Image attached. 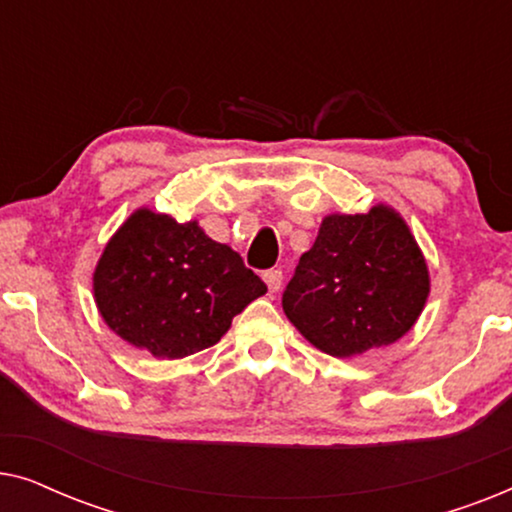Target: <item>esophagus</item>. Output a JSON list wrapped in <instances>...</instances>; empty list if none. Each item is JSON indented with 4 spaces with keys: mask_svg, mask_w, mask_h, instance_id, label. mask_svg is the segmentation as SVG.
Wrapping results in <instances>:
<instances>
[{
    "mask_svg": "<svg viewBox=\"0 0 512 512\" xmlns=\"http://www.w3.org/2000/svg\"><path fill=\"white\" fill-rule=\"evenodd\" d=\"M263 279H265V284H268L270 293H277L279 289H282V282H284L282 270H265Z\"/></svg>",
    "mask_w": 512,
    "mask_h": 512,
    "instance_id": "1",
    "label": "esophagus"
}]
</instances>
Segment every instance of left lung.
Returning <instances> with one entry per match:
<instances>
[{
  "mask_svg": "<svg viewBox=\"0 0 512 512\" xmlns=\"http://www.w3.org/2000/svg\"><path fill=\"white\" fill-rule=\"evenodd\" d=\"M429 296V270L394 209L331 214L282 296L284 314L314 347L356 356L391 345L415 324Z\"/></svg>",
  "mask_w": 512,
  "mask_h": 512,
  "instance_id": "1",
  "label": "left lung"
}]
</instances>
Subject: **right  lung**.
Returning a JSON list of instances; mask_svg holds the SVG:
<instances>
[{"label": "right lung", "mask_w": 512, "mask_h": 512, "mask_svg": "<svg viewBox=\"0 0 512 512\" xmlns=\"http://www.w3.org/2000/svg\"><path fill=\"white\" fill-rule=\"evenodd\" d=\"M111 331L163 359L216 345L268 286L198 221L139 209L118 228L93 277Z\"/></svg>", "instance_id": "obj_1"}]
</instances>
